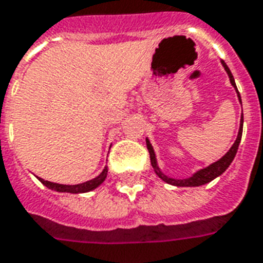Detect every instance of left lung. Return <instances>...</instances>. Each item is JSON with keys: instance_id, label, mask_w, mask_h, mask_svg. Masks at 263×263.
<instances>
[{"instance_id": "1", "label": "left lung", "mask_w": 263, "mask_h": 263, "mask_svg": "<svg viewBox=\"0 0 263 263\" xmlns=\"http://www.w3.org/2000/svg\"><path fill=\"white\" fill-rule=\"evenodd\" d=\"M221 65H223L224 70L227 71L228 77H230V82L234 87H235L236 93H238V98L240 104H242V100H240V95H239L238 89H236V85H235V80H234V77H232L231 71L228 69V66L226 65V62L221 61ZM242 132H243V113H242V117H240V127H239V132H238V136H236V140L235 143L232 144V147L230 150L227 151V154L221 157L220 159L212 165H209L208 167L205 168H201V170H198L196 172L192 177L189 178H185V180H176V178H172V177H167L165 176L163 173L161 172V168L158 166L157 163V158H155V153H154V148L151 146V143L148 139H146V143H147V150L150 153V159H151V165L154 167V172L157 173V176L161 178L162 181H165L166 183H170V185H174V186H201V185H205V183L211 182L212 180H215L216 177L221 176L226 170L228 168V166L231 165V162L234 161V158L236 155V151H238V147H239V143H240V139H242Z\"/></svg>"}]
</instances>
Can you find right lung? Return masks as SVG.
<instances>
[{"instance_id":"1","label":"right lung","mask_w":263,"mask_h":263,"mask_svg":"<svg viewBox=\"0 0 263 263\" xmlns=\"http://www.w3.org/2000/svg\"><path fill=\"white\" fill-rule=\"evenodd\" d=\"M106 174H108V167L105 166V168L102 170L100 176H97L96 178H93L90 181H86V182L78 183V185H62V183H55L43 180V178H39V177L37 178H39V181L43 185H46L51 191L62 192V193H86V192H90L93 189H96L97 186H100L105 181Z\"/></svg>"}]
</instances>
